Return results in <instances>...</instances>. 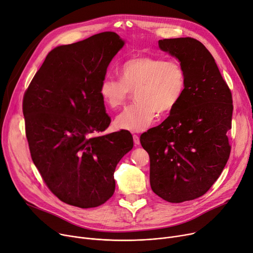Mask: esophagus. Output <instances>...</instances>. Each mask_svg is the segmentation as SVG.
<instances>
[{
    "label": "esophagus",
    "mask_w": 253,
    "mask_h": 253,
    "mask_svg": "<svg viewBox=\"0 0 253 253\" xmlns=\"http://www.w3.org/2000/svg\"><path fill=\"white\" fill-rule=\"evenodd\" d=\"M133 141H134V143L137 145V144H139V142H140V140H139V136L138 135H136V134H133Z\"/></svg>",
    "instance_id": "obj_1"
}]
</instances>
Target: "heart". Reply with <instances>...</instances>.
Returning <instances> with one entry per match:
<instances>
[{"label":"heart","instance_id":"heart-1","mask_svg":"<svg viewBox=\"0 0 253 253\" xmlns=\"http://www.w3.org/2000/svg\"><path fill=\"white\" fill-rule=\"evenodd\" d=\"M120 80L105 77L99 86L102 102L111 110L123 106L131 91L136 102L116 119V126L131 132L149 127L156 116L170 113L181 100L187 74L175 59L163 60L148 55L125 60L118 70Z\"/></svg>","mask_w":253,"mask_h":253}]
</instances>
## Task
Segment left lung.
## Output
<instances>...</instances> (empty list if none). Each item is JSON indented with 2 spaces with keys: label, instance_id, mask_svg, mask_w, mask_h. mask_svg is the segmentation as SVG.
Listing matches in <instances>:
<instances>
[{
  "label": "left lung",
  "instance_id": "obj_1",
  "mask_svg": "<svg viewBox=\"0 0 253 253\" xmlns=\"http://www.w3.org/2000/svg\"><path fill=\"white\" fill-rule=\"evenodd\" d=\"M159 47L180 61L187 87L176 108L142 133L140 143L150 156L153 192L170 203H181L203 196L229 160L232 92L198 40H159Z\"/></svg>",
  "mask_w": 253,
  "mask_h": 253
}]
</instances>
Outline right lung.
<instances>
[{
	"instance_id": "1",
	"label": "right lung",
	"mask_w": 253,
	"mask_h": 253,
	"mask_svg": "<svg viewBox=\"0 0 253 253\" xmlns=\"http://www.w3.org/2000/svg\"><path fill=\"white\" fill-rule=\"evenodd\" d=\"M124 41L103 32L53 49L24 92L31 157L60 201L97 207L115 192L114 172L133 148L129 131L96 135L111 124L99 95L106 69Z\"/></svg>"
}]
</instances>
